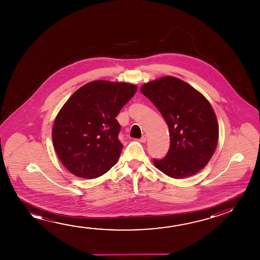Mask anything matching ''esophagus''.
I'll list each match as a JSON object with an SVG mask.
<instances>
[{
    "label": "esophagus",
    "mask_w": 260,
    "mask_h": 260,
    "mask_svg": "<svg viewBox=\"0 0 260 260\" xmlns=\"http://www.w3.org/2000/svg\"><path fill=\"white\" fill-rule=\"evenodd\" d=\"M139 141H140V142H141V143H144V142H146V141H147V137H146V135H143Z\"/></svg>",
    "instance_id": "esophagus-1"
}]
</instances>
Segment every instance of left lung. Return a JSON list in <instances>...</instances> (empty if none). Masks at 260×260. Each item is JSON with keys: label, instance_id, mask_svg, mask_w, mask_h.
Instances as JSON below:
<instances>
[{"label": "left lung", "instance_id": "1", "mask_svg": "<svg viewBox=\"0 0 260 260\" xmlns=\"http://www.w3.org/2000/svg\"><path fill=\"white\" fill-rule=\"evenodd\" d=\"M141 91L161 113L171 136L168 153L154 158L155 167L173 179L197 174L210 160L218 140L217 117L209 101L171 76L148 82Z\"/></svg>", "mask_w": 260, "mask_h": 260}]
</instances>
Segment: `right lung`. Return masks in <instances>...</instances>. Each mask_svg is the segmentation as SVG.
I'll return each mask as SVG.
<instances>
[{"label":"right lung","instance_id":"obj_1","mask_svg":"<svg viewBox=\"0 0 260 260\" xmlns=\"http://www.w3.org/2000/svg\"><path fill=\"white\" fill-rule=\"evenodd\" d=\"M136 91L131 83L91 81L66 102L51 137L56 153L71 173L95 179L115 165L122 150L116 117Z\"/></svg>","mask_w":260,"mask_h":260}]
</instances>
